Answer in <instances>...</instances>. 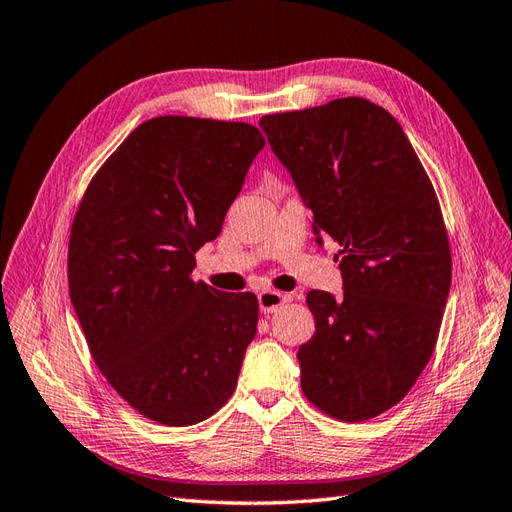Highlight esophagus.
I'll use <instances>...</instances> for the list:
<instances>
[{"mask_svg": "<svg viewBox=\"0 0 512 512\" xmlns=\"http://www.w3.org/2000/svg\"><path fill=\"white\" fill-rule=\"evenodd\" d=\"M285 294L277 292V290H264L259 294V309L261 313H272L277 311L281 305H285Z\"/></svg>", "mask_w": 512, "mask_h": 512, "instance_id": "esophagus-1", "label": "esophagus"}]
</instances>
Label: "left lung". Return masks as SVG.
I'll return each instance as SVG.
<instances>
[{"label":"left lung","instance_id":"1","mask_svg":"<svg viewBox=\"0 0 512 512\" xmlns=\"http://www.w3.org/2000/svg\"><path fill=\"white\" fill-rule=\"evenodd\" d=\"M259 127L313 231L342 246L344 296L307 294L316 333L298 348L300 387L322 413L365 422L411 391L437 346L452 281L437 192L398 121L368 99L266 114Z\"/></svg>","mask_w":512,"mask_h":512}]
</instances>
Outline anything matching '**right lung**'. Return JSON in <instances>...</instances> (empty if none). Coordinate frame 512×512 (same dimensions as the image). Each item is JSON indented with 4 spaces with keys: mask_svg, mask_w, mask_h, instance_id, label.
Segmentation results:
<instances>
[{
    "mask_svg": "<svg viewBox=\"0 0 512 512\" xmlns=\"http://www.w3.org/2000/svg\"><path fill=\"white\" fill-rule=\"evenodd\" d=\"M264 144L248 123L157 116L101 164L77 205L71 303L99 372L151 422L199 424L238 385L257 296L222 294L192 268Z\"/></svg>",
    "mask_w": 512,
    "mask_h": 512,
    "instance_id": "obj_1",
    "label": "right lung"
}]
</instances>
